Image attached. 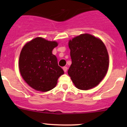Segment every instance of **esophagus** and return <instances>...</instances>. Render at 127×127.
Here are the masks:
<instances>
[{"label":"esophagus","mask_w":127,"mask_h":127,"mask_svg":"<svg viewBox=\"0 0 127 127\" xmlns=\"http://www.w3.org/2000/svg\"><path fill=\"white\" fill-rule=\"evenodd\" d=\"M63 71L66 72V71H67V67H66V66H64V67H63Z\"/></svg>","instance_id":"34e87169"}]
</instances>
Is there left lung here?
I'll use <instances>...</instances> for the list:
<instances>
[{
    "label": "left lung",
    "instance_id": "8db88e82",
    "mask_svg": "<svg viewBox=\"0 0 127 127\" xmlns=\"http://www.w3.org/2000/svg\"><path fill=\"white\" fill-rule=\"evenodd\" d=\"M72 64L67 73L78 89L87 90L97 86L106 75L109 55L103 41L83 34L69 41Z\"/></svg>",
    "mask_w": 127,
    "mask_h": 127
}]
</instances>
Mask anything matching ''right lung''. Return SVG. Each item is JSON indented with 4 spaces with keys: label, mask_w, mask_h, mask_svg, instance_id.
Returning <instances> with one entry per match:
<instances>
[{
    "label": "right lung",
    "mask_w": 127,
    "mask_h": 127,
    "mask_svg": "<svg viewBox=\"0 0 127 127\" xmlns=\"http://www.w3.org/2000/svg\"><path fill=\"white\" fill-rule=\"evenodd\" d=\"M55 41L37 37L26 43L19 58V69L24 81L34 90L47 92L53 89L64 71L58 64L52 50Z\"/></svg>",
    "instance_id": "add662e5"
}]
</instances>
